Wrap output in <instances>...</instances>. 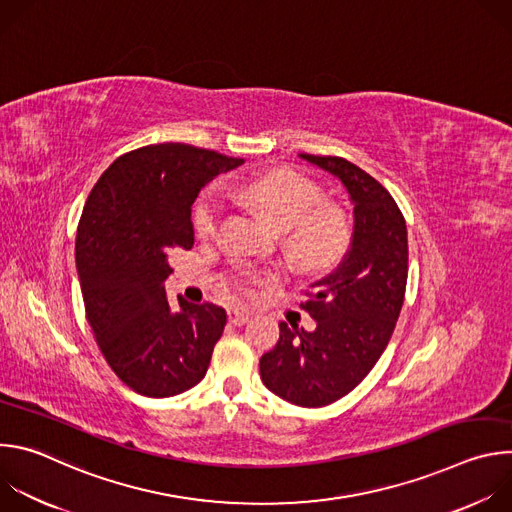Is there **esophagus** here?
I'll return each mask as SVG.
<instances>
[{
	"mask_svg": "<svg viewBox=\"0 0 512 512\" xmlns=\"http://www.w3.org/2000/svg\"><path fill=\"white\" fill-rule=\"evenodd\" d=\"M251 318V314L247 310H239V308H231L229 310V322L235 324V326H243L247 324Z\"/></svg>",
	"mask_w": 512,
	"mask_h": 512,
	"instance_id": "34e87169",
	"label": "esophagus"
}]
</instances>
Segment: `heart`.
I'll use <instances>...</instances> for the list:
<instances>
[{"instance_id": "heart-1", "label": "heart", "mask_w": 512, "mask_h": 512, "mask_svg": "<svg viewBox=\"0 0 512 512\" xmlns=\"http://www.w3.org/2000/svg\"><path fill=\"white\" fill-rule=\"evenodd\" d=\"M239 194L255 204L275 229H287V249L300 263L318 267L344 249L348 239L344 214L334 206H318L322 194L308 178L291 170H271L241 184ZM221 210L218 192L204 190L192 212L194 231L200 237H210Z\"/></svg>"}]
</instances>
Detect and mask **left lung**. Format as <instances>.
Instances as JSON below:
<instances>
[{"label": "left lung", "mask_w": 512, "mask_h": 512, "mask_svg": "<svg viewBox=\"0 0 512 512\" xmlns=\"http://www.w3.org/2000/svg\"><path fill=\"white\" fill-rule=\"evenodd\" d=\"M332 174L352 204L350 249L314 281L302 308L312 332L279 324L277 344L259 360L261 381L300 407H324L350 393L381 358L407 285V227L393 196L344 158L300 154Z\"/></svg>", "instance_id": "left-lung-1"}]
</instances>
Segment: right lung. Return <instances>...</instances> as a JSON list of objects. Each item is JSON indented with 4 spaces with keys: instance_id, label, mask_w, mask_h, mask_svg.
Returning a JSON list of instances; mask_svg holds the SVG:
<instances>
[{
    "instance_id": "obj_1",
    "label": "right lung",
    "mask_w": 512,
    "mask_h": 512,
    "mask_svg": "<svg viewBox=\"0 0 512 512\" xmlns=\"http://www.w3.org/2000/svg\"><path fill=\"white\" fill-rule=\"evenodd\" d=\"M227 158L186 143L145 145L117 158L91 190L77 231L87 320L113 373L135 393L172 397L198 385L227 312L178 298L164 281L170 253L194 245L192 204Z\"/></svg>"
}]
</instances>
